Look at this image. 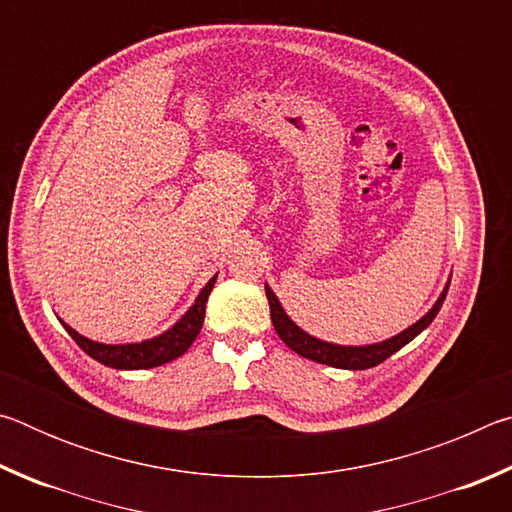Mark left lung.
Segmentation results:
<instances>
[{
    "label": "left lung",
    "mask_w": 512,
    "mask_h": 512,
    "mask_svg": "<svg viewBox=\"0 0 512 512\" xmlns=\"http://www.w3.org/2000/svg\"><path fill=\"white\" fill-rule=\"evenodd\" d=\"M449 284L445 287V291L440 293V298L436 305L429 309L427 316H422L418 323L411 325L409 329H404L402 334L393 336V339L381 341L375 345H361V348H345V345H334V343H325L318 341L314 336H309L307 332L293 323V320L284 314V309L280 305V300L275 298V293L268 289L266 284V298H268V307H271V320L273 327L280 339L289 345L293 352H298L300 357L325 363V366L332 368H343V370H366V368H375L379 366L381 361H386L391 354H395L400 348H404L406 343L413 341L422 329H427L431 325V320L436 318V314L443 307L445 296H447Z\"/></svg>",
    "instance_id": "1"
}]
</instances>
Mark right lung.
Segmentation results:
<instances>
[{
  "label": "right lung",
  "mask_w": 512,
  "mask_h": 512,
  "mask_svg": "<svg viewBox=\"0 0 512 512\" xmlns=\"http://www.w3.org/2000/svg\"><path fill=\"white\" fill-rule=\"evenodd\" d=\"M214 282H216V275L205 284V289L198 293L196 302L189 307L187 314L171 329H167V332L160 336H155L151 341L128 343V345H103V343H94L90 339H85V336H81L76 329H72L65 323L63 327L85 354H90L92 359H97L99 363H103V366L119 368V370H144V368L162 366V363L178 359L180 354H185L189 348H192V343L196 341V336L203 327L205 302L210 298Z\"/></svg>",
  "instance_id": "add662e5"
}]
</instances>
